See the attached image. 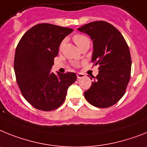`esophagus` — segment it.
<instances>
[{
	"label": "esophagus",
	"mask_w": 147,
	"mask_h": 147,
	"mask_svg": "<svg viewBox=\"0 0 147 147\" xmlns=\"http://www.w3.org/2000/svg\"><path fill=\"white\" fill-rule=\"evenodd\" d=\"M84 77V74L81 73V72H78L77 73V78H81Z\"/></svg>",
	"instance_id": "obj_1"
}]
</instances>
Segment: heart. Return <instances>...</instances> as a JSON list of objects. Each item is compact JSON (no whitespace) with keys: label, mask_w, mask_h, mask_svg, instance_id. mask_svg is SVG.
<instances>
[{"label":"heart","mask_w":147,"mask_h":147,"mask_svg":"<svg viewBox=\"0 0 147 147\" xmlns=\"http://www.w3.org/2000/svg\"><path fill=\"white\" fill-rule=\"evenodd\" d=\"M73 40L76 45L78 47H81V45H83L84 43H86V42H89V39L86 36L84 35H81V34H76L73 36ZM63 46V43L61 44V48Z\"/></svg>","instance_id":"b5f03b06"}]
</instances>
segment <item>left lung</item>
<instances>
[{
	"instance_id": "1",
	"label": "left lung",
	"mask_w": 147,
	"mask_h": 147,
	"mask_svg": "<svg viewBox=\"0 0 147 147\" xmlns=\"http://www.w3.org/2000/svg\"><path fill=\"white\" fill-rule=\"evenodd\" d=\"M78 30L91 37L92 62L99 66L98 75L84 97L98 108L111 107L123 96L129 81L132 60L128 45L118 29L106 21L89 23Z\"/></svg>"
}]
</instances>
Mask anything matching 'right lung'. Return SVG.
Here are the masks:
<instances>
[{
    "label": "right lung",
    "instance_id": "add662e5",
    "mask_svg": "<svg viewBox=\"0 0 147 147\" xmlns=\"http://www.w3.org/2000/svg\"><path fill=\"white\" fill-rule=\"evenodd\" d=\"M72 31L53 24H37L23 35L16 47L14 69L18 85L24 98L39 110L61 107L69 86L77 79L73 72H50L61 41Z\"/></svg>",
    "mask_w": 147,
    "mask_h": 147
}]
</instances>
